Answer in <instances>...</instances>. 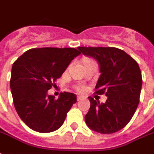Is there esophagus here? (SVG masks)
Listing matches in <instances>:
<instances>
[{
    "label": "esophagus",
    "mask_w": 154,
    "mask_h": 154,
    "mask_svg": "<svg viewBox=\"0 0 154 154\" xmlns=\"http://www.w3.org/2000/svg\"><path fill=\"white\" fill-rule=\"evenodd\" d=\"M82 96H77V101L81 100V99H82Z\"/></svg>",
    "instance_id": "1"
}]
</instances>
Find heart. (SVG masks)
Listing matches in <instances>:
<instances>
[{
    "instance_id": "obj_1",
    "label": "heart",
    "mask_w": 154,
    "mask_h": 154,
    "mask_svg": "<svg viewBox=\"0 0 154 154\" xmlns=\"http://www.w3.org/2000/svg\"><path fill=\"white\" fill-rule=\"evenodd\" d=\"M76 90L77 91H79V92H83L85 90V88L82 86V85H77V86H76Z\"/></svg>"
}]
</instances>
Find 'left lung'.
Instances as JSON below:
<instances>
[{
	"mask_svg": "<svg viewBox=\"0 0 154 154\" xmlns=\"http://www.w3.org/2000/svg\"><path fill=\"white\" fill-rule=\"evenodd\" d=\"M81 53L98 60L100 77L96 94H106L105 103L89 97L90 107L85 115L87 126L103 134L124 128L131 120L140 102L142 77L137 62L121 49L112 47H78Z\"/></svg>",
	"mask_w": 154,
	"mask_h": 154,
	"instance_id": "obj_1",
	"label": "left lung"
}]
</instances>
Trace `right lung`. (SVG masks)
<instances>
[{"mask_svg":"<svg viewBox=\"0 0 154 154\" xmlns=\"http://www.w3.org/2000/svg\"><path fill=\"white\" fill-rule=\"evenodd\" d=\"M73 48H40L28 50L13 64L10 88L18 116L35 132H51L60 128L77 103L72 93H60L58 99L48 94L70 62L80 55Z\"/></svg>","mask_w":154,"mask_h":154,"instance_id":"right-lung-1","label":"right lung"}]
</instances>
